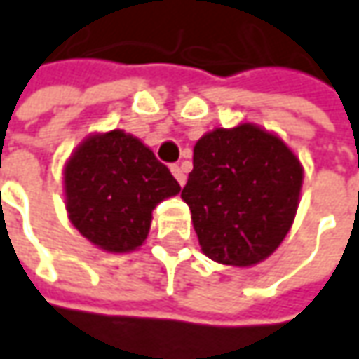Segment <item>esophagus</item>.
<instances>
[{
	"instance_id": "1",
	"label": "esophagus",
	"mask_w": 359,
	"mask_h": 359,
	"mask_svg": "<svg viewBox=\"0 0 359 359\" xmlns=\"http://www.w3.org/2000/svg\"><path fill=\"white\" fill-rule=\"evenodd\" d=\"M170 172H172V177H175V179L179 180L180 187H182V184L187 182V175H184V170H182V168H180V167H177V165H172V167H170Z\"/></svg>"
}]
</instances>
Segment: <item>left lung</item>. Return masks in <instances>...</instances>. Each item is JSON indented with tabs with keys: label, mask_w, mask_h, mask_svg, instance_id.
<instances>
[{
	"label": "left lung",
	"mask_w": 359,
	"mask_h": 359,
	"mask_svg": "<svg viewBox=\"0 0 359 359\" xmlns=\"http://www.w3.org/2000/svg\"><path fill=\"white\" fill-rule=\"evenodd\" d=\"M304 167L276 133L242 121L204 133L180 198L204 256L250 268L278 248L300 204Z\"/></svg>",
	"instance_id": "obj_1"
}]
</instances>
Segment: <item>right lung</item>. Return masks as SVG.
<instances>
[{"instance_id": "obj_1", "label": "right lung", "mask_w": 359, "mask_h": 359, "mask_svg": "<svg viewBox=\"0 0 359 359\" xmlns=\"http://www.w3.org/2000/svg\"><path fill=\"white\" fill-rule=\"evenodd\" d=\"M180 184L155 153L121 129L85 137L63 167V196L71 224L109 254L141 248L156 204Z\"/></svg>"}]
</instances>
